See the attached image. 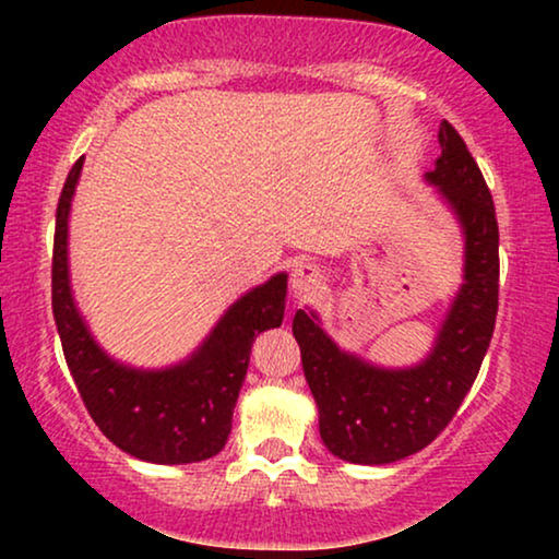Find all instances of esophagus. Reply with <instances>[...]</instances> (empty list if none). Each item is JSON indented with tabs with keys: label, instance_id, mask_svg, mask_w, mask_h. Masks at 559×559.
I'll return each instance as SVG.
<instances>
[{
	"label": "esophagus",
	"instance_id": "esophagus-1",
	"mask_svg": "<svg viewBox=\"0 0 559 559\" xmlns=\"http://www.w3.org/2000/svg\"><path fill=\"white\" fill-rule=\"evenodd\" d=\"M323 282H325L323 270H320L318 264H310V262L297 264L293 274H289V287H293V295L297 297V300L316 295L318 289L323 287Z\"/></svg>",
	"mask_w": 559,
	"mask_h": 559
}]
</instances>
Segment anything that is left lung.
I'll return each mask as SVG.
<instances>
[{"mask_svg": "<svg viewBox=\"0 0 559 559\" xmlns=\"http://www.w3.org/2000/svg\"><path fill=\"white\" fill-rule=\"evenodd\" d=\"M440 157L425 175L461 221L463 285L430 356L409 369H381L346 354L297 310L293 320L302 371L316 396L320 438L341 461L384 465L430 445L478 377L499 312V224L484 175L453 124H440Z\"/></svg>", "mask_w": 559, "mask_h": 559, "instance_id": "left-lung-1", "label": "left lung"}]
</instances>
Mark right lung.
<instances>
[{"mask_svg": "<svg viewBox=\"0 0 559 559\" xmlns=\"http://www.w3.org/2000/svg\"><path fill=\"white\" fill-rule=\"evenodd\" d=\"M83 157L68 173L56 211L52 243V318L66 364L88 415L124 453L147 463H198L221 453L249 369L251 343L285 318L287 274L239 297L209 338L170 369H132L106 356L73 302L68 280V213Z\"/></svg>", "mask_w": 559, "mask_h": 559, "instance_id": "1", "label": "right lung"}]
</instances>
